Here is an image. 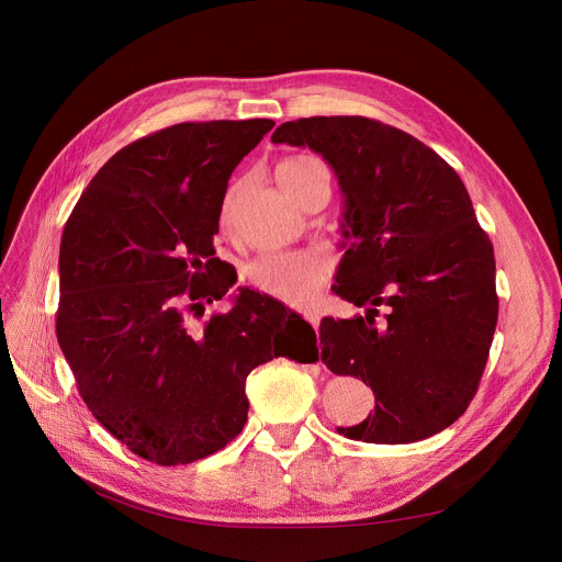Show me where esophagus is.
Wrapping results in <instances>:
<instances>
[{
  "mask_svg": "<svg viewBox=\"0 0 562 562\" xmlns=\"http://www.w3.org/2000/svg\"><path fill=\"white\" fill-rule=\"evenodd\" d=\"M304 318L310 321V325H312V327H316V329H318V325H321V318H318V314H312V312H310V314H304Z\"/></svg>",
  "mask_w": 562,
  "mask_h": 562,
  "instance_id": "1",
  "label": "esophagus"
}]
</instances>
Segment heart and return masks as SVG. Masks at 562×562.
Here are the masks:
<instances>
[{"mask_svg": "<svg viewBox=\"0 0 562 562\" xmlns=\"http://www.w3.org/2000/svg\"><path fill=\"white\" fill-rule=\"evenodd\" d=\"M310 157H291L278 164L276 179L284 192H289L291 179L297 168L310 164ZM237 199V186H233L222 203V222L231 220ZM331 276V262L323 252H265L246 269V280L258 291L291 304L307 307Z\"/></svg>", "mask_w": 562, "mask_h": 562, "instance_id": "b5f03b06", "label": "heart"}]
</instances>
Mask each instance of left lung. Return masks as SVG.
<instances>
[{
  "label": "left lung",
  "mask_w": 562,
  "mask_h": 562,
  "mask_svg": "<svg viewBox=\"0 0 562 562\" xmlns=\"http://www.w3.org/2000/svg\"><path fill=\"white\" fill-rule=\"evenodd\" d=\"M271 140L314 149L342 192L334 291L368 312L323 318L321 356L370 383L376 405L338 432L368 443L441 432L475 396L497 323L493 244L467 186L435 149L363 116L289 121Z\"/></svg>",
  "instance_id": "obj_1"
}]
</instances>
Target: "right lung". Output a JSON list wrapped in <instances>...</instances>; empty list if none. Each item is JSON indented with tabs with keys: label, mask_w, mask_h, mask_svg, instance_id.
Returning <instances> with one entry per match:
<instances>
[{
	"label": "right lung",
	"mask_w": 562,
	"mask_h": 562,
	"mask_svg": "<svg viewBox=\"0 0 562 562\" xmlns=\"http://www.w3.org/2000/svg\"><path fill=\"white\" fill-rule=\"evenodd\" d=\"M273 125L179 123L143 136L95 172L65 226L58 342L91 415L147 462L222 450L246 424L250 370L278 356L307 363L289 349L295 334L278 331L282 316L316 345L312 325L248 286L192 325L235 284L213 237L233 170Z\"/></svg>",
	"instance_id": "1"
}]
</instances>
